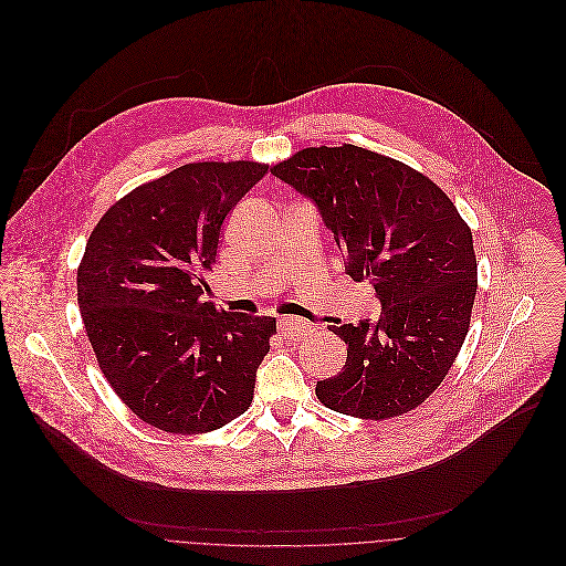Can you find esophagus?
<instances>
[{
	"instance_id": "34e87169",
	"label": "esophagus",
	"mask_w": 566,
	"mask_h": 566,
	"mask_svg": "<svg viewBox=\"0 0 566 566\" xmlns=\"http://www.w3.org/2000/svg\"><path fill=\"white\" fill-rule=\"evenodd\" d=\"M279 329L281 334L287 338V342H301L303 336L312 334L314 325L303 321V318H296V316H287V318H281L279 321Z\"/></svg>"
}]
</instances>
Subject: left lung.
<instances>
[{"instance_id":"8db88e82","label":"left lung","mask_w":566,"mask_h":566,"mask_svg":"<svg viewBox=\"0 0 566 566\" xmlns=\"http://www.w3.org/2000/svg\"><path fill=\"white\" fill-rule=\"evenodd\" d=\"M272 174L314 202L346 272L368 281L381 303L377 321L329 327L348 359L316 381L318 401L375 421L417 408L469 332L478 292L469 224L430 178L355 145L303 149Z\"/></svg>"}]
</instances>
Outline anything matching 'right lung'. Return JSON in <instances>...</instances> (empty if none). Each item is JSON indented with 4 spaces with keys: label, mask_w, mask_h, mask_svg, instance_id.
<instances>
[{
    "label": "right lung",
    "mask_w": 566,
    "mask_h": 566,
    "mask_svg": "<svg viewBox=\"0 0 566 566\" xmlns=\"http://www.w3.org/2000/svg\"><path fill=\"white\" fill-rule=\"evenodd\" d=\"M268 165L191 163L113 205L88 237L77 303L111 388L143 421L176 434L243 415L270 353L274 316L205 298L220 228Z\"/></svg>",
    "instance_id": "right-lung-1"
}]
</instances>
